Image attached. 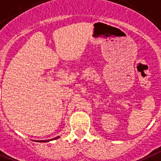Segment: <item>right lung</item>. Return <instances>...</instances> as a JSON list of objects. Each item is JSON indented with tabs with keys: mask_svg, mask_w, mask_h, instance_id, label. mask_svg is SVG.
I'll return each mask as SVG.
<instances>
[{
	"mask_svg": "<svg viewBox=\"0 0 161 161\" xmlns=\"http://www.w3.org/2000/svg\"><path fill=\"white\" fill-rule=\"evenodd\" d=\"M59 137H54V138L53 139H50V140H45V141H39V142H50V141H51V140H55V139H58V138Z\"/></svg>",
	"mask_w": 161,
	"mask_h": 161,
	"instance_id": "right-lung-1",
	"label": "right lung"
}]
</instances>
